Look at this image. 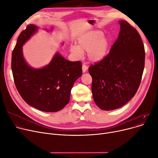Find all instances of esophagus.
Instances as JSON below:
<instances>
[{
    "instance_id": "esophagus-1",
    "label": "esophagus",
    "mask_w": 158,
    "mask_h": 158,
    "mask_svg": "<svg viewBox=\"0 0 158 158\" xmlns=\"http://www.w3.org/2000/svg\"><path fill=\"white\" fill-rule=\"evenodd\" d=\"M82 72L85 73L87 71V70H88V66L85 64H82Z\"/></svg>"
}]
</instances>
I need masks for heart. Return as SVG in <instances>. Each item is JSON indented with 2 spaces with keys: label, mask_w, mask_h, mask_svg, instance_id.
<instances>
[{
  "label": "heart",
  "mask_w": 158,
  "mask_h": 158,
  "mask_svg": "<svg viewBox=\"0 0 158 158\" xmlns=\"http://www.w3.org/2000/svg\"><path fill=\"white\" fill-rule=\"evenodd\" d=\"M77 45L70 47V51L77 57L82 56V52H88L90 61L98 63L102 61L108 54L110 40L101 31H91L79 37Z\"/></svg>",
  "instance_id": "b5f03b06"
}]
</instances>
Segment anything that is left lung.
Masks as SVG:
<instances>
[{"instance_id": "1", "label": "left lung", "mask_w": 158, "mask_h": 158, "mask_svg": "<svg viewBox=\"0 0 158 158\" xmlns=\"http://www.w3.org/2000/svg\"><path fill=\"white\" fill-rule=\"evenodd\" d=\"M118 22V37L109 54L88 69L94 100L105 111L120 108L135 96L145 66V48L139 33L127 22Z\"/></svg>"}]
</instances>
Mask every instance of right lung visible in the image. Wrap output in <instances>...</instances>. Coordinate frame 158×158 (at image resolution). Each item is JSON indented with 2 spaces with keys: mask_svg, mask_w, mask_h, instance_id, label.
Returning <instances> with one entry per match:
<instances>
[{
  "mask_svg": "<svg viewBox=\"0 0 158 158\" xmlns=\"http://www.w3.org/2000/svg\"><path fill=\"white\" fill-rule=\"evenodd\" d=\"M38 29L30 24L18 37L11 57L13 79L27 104L42 111L56 112L69 103L74 82L82 76V64L66 60L57 52L47 65L31 67L24 59L22 46Z\"/></svg>",
  "mask_w": 158,
  "mask_h": 158,
  "instance_id": "add662e5",
  "label": "right lung"
}]
</instances>
